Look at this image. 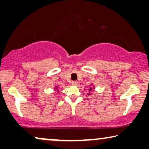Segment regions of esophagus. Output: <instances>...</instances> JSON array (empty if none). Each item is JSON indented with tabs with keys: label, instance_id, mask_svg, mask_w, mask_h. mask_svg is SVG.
<instances>
[{
	"label": "esophagus",
	"instance_id": "esophagus-1",
	"mask_svg": "<svg viewBox=\"0 0 149 149\" xmlns=\"http://www.w3.org/2000/svg\"><path fill=\"white\" fill-rule=\"evenodd\" d=\"M77 84H78V82H77V81H73L72 82V85H74V86H76V85H77Z\"/></svg>",
	"mask_w": 149,
	"mask_h": 149
}]
</instances>
